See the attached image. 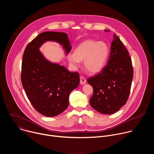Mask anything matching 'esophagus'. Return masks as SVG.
<instances>
[{"instance_id": "1", "label": "esophagus", "mask_w": 154, "mask_h": 154, "mask_svg": "<svg viewBox=\"0 0 154 154\" xmlns=\"http://www.w3.org/2000/svg\"><path fill=\"white\" fill-rule=\"evenodd\" d=\"M80 84H81V85H84V84L86 83V80L85 79V78L83 76H80Z\"/></svg>"}]
</instances>
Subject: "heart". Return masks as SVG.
<instances>
[{
	"instance_id": "1",
	"label": "heart",
	"mask_w": 154,
	"mask_h": 154,
	"mask_svg": "<svg viewBox=\"0 0 154 154\" xmlns=\"http://www.w3.org/2000/svg\"><path fill=\"white\" fill-rule=\"evenodd\" d=\"M109 52L106 43L90 39L80 44L75 49L74 54L69 55L68 58L74 66H77L80 61H84L85 69L91 74H96L103 68Z\"/></svg>"
}]
</instances>
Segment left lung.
I'll use <instances>...</instances> for the list:
<instances>
[{"instance_id": "left-lung-1", "label": "left lung", "mask_w": 154, "mask_h": 154, "mask_svg": "<svg viewBox=\"0 0 154 154\" xmlns=\"http://www.w3.org/2000/svg\"><path fill=\"white\" fill-rule=\"evenodd\" d=\"M110 50L107 64L100 72L87 79L93 88L90 100L91 106L105 115L115 113L125 104L134 76L131 57L116 34L113 35Z\"/></svg>"}]
</instances>
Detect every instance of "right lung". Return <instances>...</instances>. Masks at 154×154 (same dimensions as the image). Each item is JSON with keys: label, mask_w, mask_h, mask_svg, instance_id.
Segmentation results:
<instances>
[{"label": "right lung", "mask_w": 154, "mask_h": 154, "mask_svg": "<svg viewBox=\"0 0 154 154\" xmlns=\"http://www.w3.org/2000/svg\"><path fill=\"white\" fill-rule=\"evenodd\" d=\"M47 41L59 42L68 54L71 47L66 33L46 32L34 38L25 49L22 61L21 82L27 96L40 114L53 117L69 105L70 93L79 86V73L46 60L39 51Z\"/></svg>", "instance_id": "add662e5"}]
</instances>
